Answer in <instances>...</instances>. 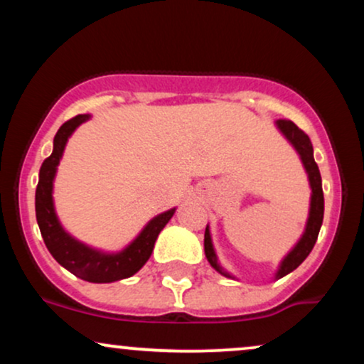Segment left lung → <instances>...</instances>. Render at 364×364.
<instances>
[{"label": "left lung", "instance_id": "8db88e82", "mask_svg": "<svg viewBox=\"0 0 364 364\" xmlns=\"http://www.w3.org/2000/svg\"><path fill=\"white\" fill-rule=\"evenodd\" d=\"M277 128L281 129L282 135L286 136L287 140L291 141L292 147L298 150L299 157H301L304 169L308 173V179H310V186H311V203H310V217H308L306 223V229H304V235L301 236V240L298 241V245L291 250L289 255L284 258L281 267H279L277 275L275 277L281 279L284 275H287L292 272L294 269H298L299 265L304 262V258L310 255L313 250V246L316 243V237H318L321 223H323V190H321V176L318 166H316L315 159H313V145L310 136L296 127L294 123L289 119H279L277 121ZM203 246H205V257L208 263L217 270L219 274L225 275V277H232L229 275L223 267L219 265L217 262L214 246H212V240H210V231H208V225L205 229V240H203Z\"/></svg>", "mask_w": 364, "mask_h": 364}]
</instances>
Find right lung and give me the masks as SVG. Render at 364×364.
Masks as SVG:
<instances>
[{"label":"right lung","instance_id":"1","mask_svg":"<svg viewBox=\"0 0 364 364\" xmlns=\"http://www.w3.org/2000/svg\"><path fill=\"white\" fill-rule=\"evenodd\" d=\"M89 118V114H78L63 123L61 128L58 129L56 136H54L53 154L43 162L39 171V183H37L36 190V217L44 243L54 260L83 281L106 284L132 277L133 274L139 272L152 255L159 232L169 223L176 208H171L164 214L154 217L132 245L114 255L97 252V250L82 245L61 228L53 205L54 174H56V168L60 164L68 136L78 124Z\"/></svg>","mask_w":364,"mask_h":364}]
</instances>
